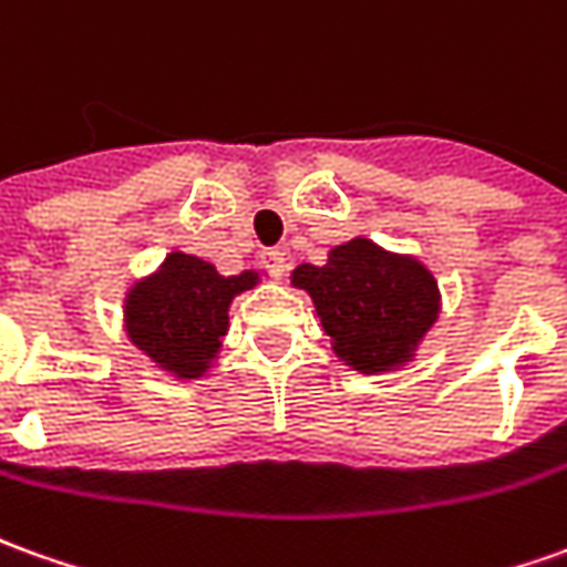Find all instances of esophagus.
<instances>
[{
  "instance_id": "1",
  "label": "esophagus",
  "mask_w": 567,
  "mask_h": 567,
  "mask_svg": "<svg viewBox=\"0 0 567 567\" xmlns=\"http://www.w3.org/2000/svg\"><path fill=\"white\" fill-rule=\"evenodd\" d=\"M264 264H267V270H270L276 279H279V276H285V267H288L282 248H270V251H264Z\"/></svg>"
}]
</instances>
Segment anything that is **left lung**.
I'll use <instances>...</instances> for the list:
<instances>
[{"instance_id": "8db88e82", "label": "left lung", "mask_w": 567, "mask_h": 567, "mask_svg": "<svg viewBox=\"0 0 567 567\" xmlns=\"http://www.w3.org/2000/svg\"><path fill=\"white\" fill-rule=\"evenodd\" d=\"M291 285L312 297L340 362L362 374L411 362L439 319L433 272L417 257L383 251L362 236L334 245L324 267L300 264Z\"/></svg>"}]
</instances>
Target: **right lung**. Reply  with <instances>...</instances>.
<instances>
[{
	"label": "right lung",
	"instance_id": "obj_1",
	"mask_svg": "<svg viewBox=\"0 0 567 567\" xmlns=\"http://www.w3.org/2000/svg\"><path fill=\"white\" fill-rule=\"evenodd\" d=\"M255 270L220 276L215 264L172 251L125 297V331L137 350L174 378H202L227 334L229 303L257 285Z\"/></svg>",
	"mask_w": 567,
	"mask_h": 567
}]
</instances>
